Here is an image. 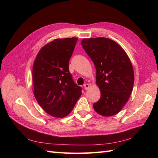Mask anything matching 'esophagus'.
<instances>
[{"label":"esophagus","instance_id":"34e87169","mask_svg":"<svg viewBox=\"0 0 158 158\" xmlns=\"http://www.w3.org/2000/svg\"><path fill=\"white\" fill-rule=\"evenodd\" d=\"M84 88L85 89L88 90V89L89 88V85L88 84H85L84 85Z\"/></svg>","mask_w":158,"mask_h":158}]
</instances>
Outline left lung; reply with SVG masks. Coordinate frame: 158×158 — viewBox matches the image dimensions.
Wrapping results in <instances>:
<instances>
[{"instance_id": "left-lung-1", "label": "left lung", "mask_w": 158, "mask_h": 158, "mask_svg": "<svg viewBox=\"0 0 158 158\" xmlns=\"http://www.w3.org/2000/svg\"><path fill=\"white\" fill-rule=\"evenodd\" d=\"M82 46L96 69V84L101 98L93 104L100 115L117 114L132 92L135 74L127 52L117 43L106 37L83 39Z\"/></svg>"}]
</instances>
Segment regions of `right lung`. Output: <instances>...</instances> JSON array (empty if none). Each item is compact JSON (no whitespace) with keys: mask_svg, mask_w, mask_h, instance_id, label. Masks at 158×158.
<instances>
[{"mask_svg":"<svg viewBox=\"0 0 158 158\" xmlns=\"http://www.w3.org/2000/svg\"><path fill=\"white\" fill-rule=\"evenodd\" d=\"M78 38L55 39L38 52L32 70L33 95L51 116L63 118L82 95L69 72V60Z\"/></svg>","mask_w":158,"mask_h":158,"instance_id":"add662e5","label":"right lung"}]
</instances>
